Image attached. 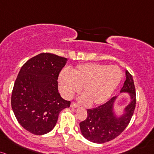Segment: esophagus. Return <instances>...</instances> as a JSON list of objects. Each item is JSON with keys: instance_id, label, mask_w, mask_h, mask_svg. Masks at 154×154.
<instances>
[{"instance_id": "obj_1", "label": "esophagus", "mask_w": 154, "mask_h": 154, "mask_svg": "<svg viewBox=\"0 0 154 154\" xmlns=\"http://www.w3.org/2000/svg\"><path fill=\"white\" fill-rule=\"evenodd\" d=\"M71 107L77 108V107H78V104H76L75 102H72V103H71Z\"/></svg>"}]
</instances>
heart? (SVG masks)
Here are the masks:
<instances>
[{
  "instance_id": "heart-1",
  "label": "heart",
  "mask_w": 154,
  "mask_h": 154,
  "mask_svg": "<svg viewBox=\"0 0 154 154\" xmlns=\"http://www.w3.org/2000/svg\"><path fill=\"white\" fill-rule=\"evenodd\" d=\"M121 69L116 66L88 63L78 65L72 74L63 71L59 75L60 90L66 98H71L80 90V101L91 106L104 103L117 88L122 79Z\"/></svg>"
}]
</instances>
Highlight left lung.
I'll return each instance as SVG.
<instances>
[{
  "mask_svg": "<svg viewBox=\"0 0 154 154\" xmlns=\"http://www.w3.org/2000/svg\"><path fill=\"white\" fill-rule=\"evenodd\" d=\"M122 93H127L130 101L120 115L116 113L115 109L118 96L99 107L87 109V118L80 123L81 133L85 139L92 143H104L117 137L126 129L136 105L134 80L128 71H126V80L121 90V94Z\"/></svg>",
  "mask_w": 154,
  "mask_h": 154,
  "instance_id": "left-lung-1",
  "label": "left lung"
}]
</instances>
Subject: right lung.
<instances>
[{
  "label": "right lung",
  "mask_w": 154,
  "mask_h": 154,
  "mask_svg": "<svg viewBox=\"0 0 154 154\" xmlns=\"http://www.w3.org/2000/svg\"><path fill=\"white\" fill-rule=\"evenodd\" d=\"M67 58L40 53L20 69L11 95V107L19 124L29 132L42 135L53 129L59 113L70 107L58 92V78Z\"/></svg>",
  "instance_id": "1"
}]
</instances>
